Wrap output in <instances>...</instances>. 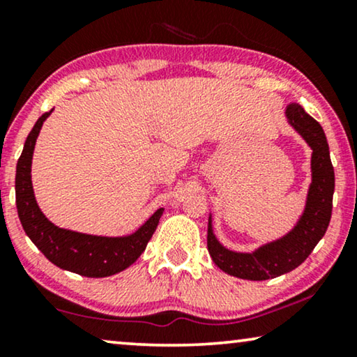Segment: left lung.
Instances as JSON below:
<instances>
[{"label": "left lung", "instance_id": "1", "mask_svg": "<svg viewBox=\"0 0 357 357\" xmlns=\"http://www.w3.org/2000/svg\"><path fill=\"white\" fill-rule=\"evenodd\" d=\"M286 119L297 135L312 149V182L307 190L305 206L294 227L276 241L266 242L252 252H236L218 241L213 227V214L208 219V252L214 265L227 275L250 281H265L286 275L310 255L325 236L331 218L335 192V170L325 131L299 104L286 107Z\"/></svg>", "mask_w": 357, "mask_h": 357}]
</instances>
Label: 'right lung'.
I'll use <instances>...</instances> for the list:
<instances>
[{
    "mask_svg": "<svg viewBox=\"0 0 357 357\" xmlns=\"http://www.w3.org/2000/svg\"><path fill=\"white\" fill-rule=\"evenodd\" d=\"M53 110L43 114L29 133L16 165V206L24 232L36 247L61 270L87 278H105L126 270L141 257L153 237L164 208L151 214L128 236H94L58 227L38 206L32 187V158L43 121Z\"/></svg>",
    "mask_w": 357,
    "mask_h": 357,
    "instance_id": "obj_1",
    "label": "right lung"
}]
</instances>
